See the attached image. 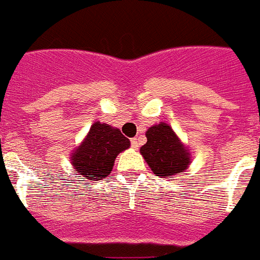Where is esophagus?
I'll return each mask as SVG.
<instances>
[{"label":"esophagus","mask_w":260,"mask_h":260,"mask_svg":"<svg viewBox=\"0 0 260 260\" xmlns=\"http://www.w3.org/2000/svg\"><path fill=\"white\" fill-rule=\"evenodd\" d=\"M131 144H132V148L134 150H138L139 147V139L138 138H134L132 140H131Z\"/></svg>","instance_id":"obj_1"}]
</instances>
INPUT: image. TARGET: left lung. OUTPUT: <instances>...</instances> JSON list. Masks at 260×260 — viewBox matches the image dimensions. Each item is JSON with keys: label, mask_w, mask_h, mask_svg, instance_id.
<instances>
[{"label": "left lung", "mask_w": 260, "mask_h": 260, "mask_svg": "<svg viewBox=\"0 0 260 260\" xmlns=\"http://www.w3.org/2000/svg\"><path fill=\"white\" fill-rule=\"evenodd\" d=\"M146 136L147 143L140 148V154L156 177L170 178L189 169L191 154L169 124L159 122L150 126Z\"/></svg>", "instance_id": "8db88e82"}]
</instances>
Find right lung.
<instances>
[{
	"label": "right lung",
	"instance_id": "1",
	"mask_svg": "<svg viewBox=\"0 0 260 260\" xmlns=\"http://www.w3.org/2000/svg\"><path fill=\"white\" fill-rule=\"evenodd\" d=\"M131 147L120 129L95 121L90 126L86 138L71 152V165L75 173L89 181L105 179L113 169L117 155Z\"/></svg>",
	"mask_w": 260,
	"mask_h": 260
}]
</instances>
